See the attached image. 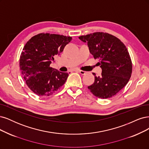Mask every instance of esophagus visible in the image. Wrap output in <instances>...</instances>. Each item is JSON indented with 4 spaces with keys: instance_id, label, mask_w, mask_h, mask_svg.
I'll return each mask as SVG.
<instances>
[{
    "instance_id": "34e87169",
    "label": "esophagus",
    "mask_w": 149,
    "mask_h": 149,
    "mask_svg": "<svg viewBox=\"0 0 149 149\" xmlns=\"http://www.w3.org/2000/svg\"><path fill=\"white\" fill-rule=\"evenodd\" d=\"M78 71L79 72V73L81 75H85L86 74V72L84 71V70H78Z\"/></svg>"
}]
</instances>
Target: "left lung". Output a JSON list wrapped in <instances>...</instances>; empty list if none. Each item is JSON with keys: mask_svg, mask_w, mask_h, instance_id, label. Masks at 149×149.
<instances>
[{"mask_svg": "<svg viewBox=\"0 0 149 149\" xmlns=\"http://www.w3.org/2000/svg\"><path fill=\"white\" fill-rule=\"evenodd\" d=\"M79 38L87 43L90 53L100 59L97 64L102 69L100 76L93 73L94 83L88 88L100 98L113 97L125 87L131 77L132 61L126 46L107 33L96 32Z\"/></svg>", "mask_w": 149, "mask_h": 149, "instance_id": "obj_1", "label": "left lung"}]
</instances>
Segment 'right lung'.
I'll return each instance as SVG.
<instances>
[{
	"mask_svg": "<svg viewBox=\"0 0 149 149\" xmlns=\"http://www.w3.org/2000/svg\"><path fill=\"white\" fill-rule=\"evenodd\" d=\"M72 37L40 33L33 36L24 46L20 68L29 88L38 96L48 97L63 85L69 74L50 67L54 56L59 55Z\"/></svg>",
	"mask_w": 149,
	"mask_h": 149,
	"instance_id": "add662e5",
	"label": "right lung"
}]
</instances>
